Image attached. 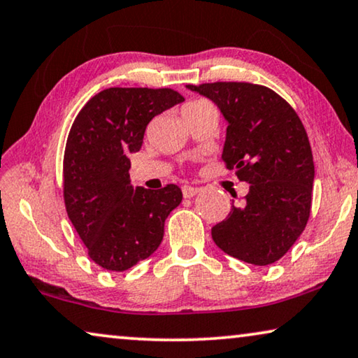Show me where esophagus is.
Here are the masks:
<instances>
[{"label":"esophagus","instance_id":"esophagus-1","mask_svg":"<svg viewBox=\"0 0 358 358\" xmlns=\"http://www.w3.org/2000/svg\"><path fill=\"white\" fill-rule=\"evenodd\" d=\"M201 189L200 187H194V185H184L182 187V195L185 196V199H190V196H194L199 194Z\"/></svg>","mask_w":358,"mask_h":358}]
</instances>
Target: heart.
Instances as JSON below:
<instances>
[{
  "label": "heart",
  "mask_w": 358,
  "mask_h": 358,
  "mask_svg": "<svg viewBox=\"0 0 358 358\" xmlns=\"http://www.w3.org/2000/svg\"><path fill=\"white\" fill-rule=\"evenodd\" d=\"M203 103H206V101H203V100H194V101H189L187 105H185L184 108H192V106H199V105H203ZM182 108V110H184Z\"/></svg>",
  "instance_id": "b5f03b06"
}]
</instances>
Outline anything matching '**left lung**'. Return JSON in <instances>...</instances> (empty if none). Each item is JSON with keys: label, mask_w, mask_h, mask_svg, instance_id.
<instances>
[{"label": "left lung", "mask_w": 358, "mask_h": 358, "mask_svg": "<svg viewBox=\"0 0 358 358\" xmlns=\"http://www.w3.org/2000/svg\"><path fill=\"white\" fill-rule=\"evenodd\" d=\"M216 103L227 121L222 162L250 184L211 237L227 255L266 266L286 255L312 210L313 155L294 108L265 85L213 82L187 85Z\"/></svg>", "instance_id": "1"}]
</instances>
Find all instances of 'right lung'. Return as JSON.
Listing matches in <instances>:
<instances>
[{"mask_svg":"<svg viewBox=\"0 0 358 358\" xmlns=\"http://www.w3.org/2000/svg\"><path fill=\"white\" fill-rule=\"evenodd\" d=\"M184 101L173 89L111 87L85 103L67 136L63 195L67 216L98 266L126 271L159 247L164 220L182 200L176 184L134 189L129 153L142 148L155 116Z\"/></svg>","mask_w":358,"mask_h":358,"instance_id":"1","label":"right lung"}]
</instances>
